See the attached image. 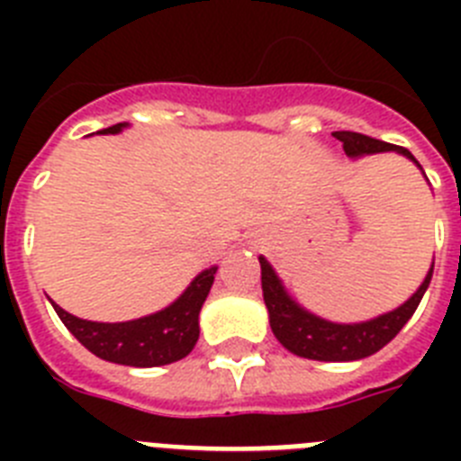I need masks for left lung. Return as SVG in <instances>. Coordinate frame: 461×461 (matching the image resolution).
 Here are the masks:
<instances>
[{"mask_svg":"<svg viewBox=\"0 0 461 461\" xmlns=\"http://www.w3.org/2000/svg\"><path fill=\"white\" fill-rule=\"evenodd\" d=\"M332 136L344 142V149L348 157L390 152V149H394V152L404 154V157L415 161V157L406 148L390 145V142L376 140V138L362 136V133L335 131ZM431 272H434V266L429 267L425 281H422V286L413 293V297L406 300L394 312L383 313V316L367 321V323L339 325L319 319V316L304 312L303 307H297L291 297L286 295V291L281 286V281L276 279L270 263L266 258H260L263 300H266V307L270 312V328L275 332V337L286 346L288 351L295 353V356L323 362L362 360V357L374 356L376 351H381L383 346L393 341L399 330L406 325V321L413 316V312L420 304L422 295H425L427 286H429Z\"/></svg>","mask_w":461,"mask_h":461,"instance_id":"left-lung-1","label":"left lung"}]
</instances>
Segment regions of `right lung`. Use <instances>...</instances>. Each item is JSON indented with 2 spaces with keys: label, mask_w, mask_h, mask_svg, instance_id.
<instances>
[{
  "label": "right lung",
  "mask_w": 461,
  "mask_h": 461,
  "mask_svg": "<svg viewBox=\"0 0 461 461\" xmlns=\"http://www.w3.org/2000/svg\"><path fill=\"white\" fill-rule=\"evenodd\" d=\"M122 126H108L101 133H117ZM214 272L217 267L201 272L164 312L129 323H92L71 316L59 304L52 303V307L68 332L101 360L126 367H158L186 357L198 341V313L212 288Z\"/></svg>",
  "instance_id": "right-lung-1"
}]
</instances>
